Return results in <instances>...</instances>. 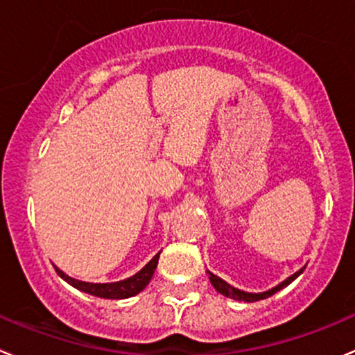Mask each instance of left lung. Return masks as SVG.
I'll return each instance as SVG.
<instances>
[{
  "label": "left lung",
  "mask_w": 355,
  "mask_h": 355,
  "mask_svg": "<svg viewBox=\"0 0 355 355\" xmlns=\"http://www.w3.org/2000/svg\"><path fill=\"white\" fill-rule=\"evenodd\" d=\"M209 276V281H211L213 288H215L216 291H218L220 295H223V297L227 298H232V300H237V302H246V304H251V302H258V300H263V298H269L272 297L274 293H277L279 290H283V288H286L288 284L293 283L295 279H297L298 276H300L302 272H304V269H300L298 272H295L293 276H290L288 279H284L283 283H279L277 286H274L272 290H267L263 291V293H248V291H243V290H237V288L230 286L229 283H225L223 279H220L218 276H215V274H211L209 270H206Z\"/></svg>",
  "instance_id": "8db88e82"
}]
</instances>
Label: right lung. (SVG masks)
<instances>
[{
	"label": "right lung",
	"instance_id": "1",
	"mask_svg": "<svg viewBox=\"0 0 355 355\" xmlns=\"http://www.w3.org/2000/svg\"><path fill=\"white\" fill-rule=\"evenodd\" d=\"M157 260H159V253L149 261V263L140 269L139 272L133 274L132 277L123 281H116V283H85V281H78L74 277H69L67 274H64L62 270L57 269V274L65 281V283L71 284L76 290L83 291V293L94 295L98 298H111V300H123V298H130L139 295L147 284L150 283L154 276V270L157 267Z\"/></svg>",
	"mask_w": 355,
	"mask_h": 355
}]
</instances>
